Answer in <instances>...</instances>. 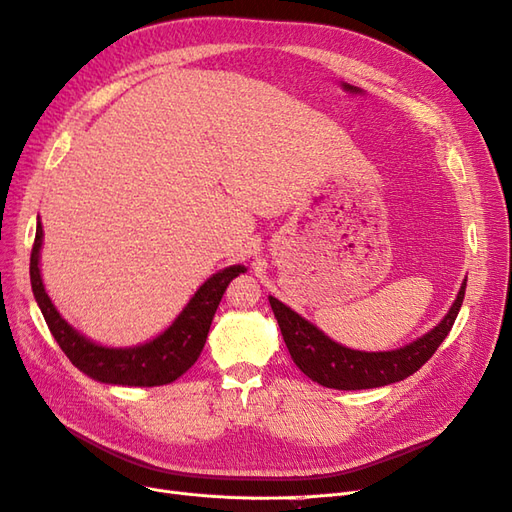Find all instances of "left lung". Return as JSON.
<instances>
[{"label":"left lung","mask_w":512,"mask_h":512,"mask_svg":"<svg viewBox=\"0 0 512 512\" xmlns=\"http://www.w3.org/2000/svg\"><path fill=\"white\" fill-rule=\"evenodd\" d=\"M466 282L461 284L453 307L448 309V314L436 329H431L404 348L389 352H363L346 348L333 342L331 337L324 335L312 322L301 318L282 301L269 297V303L277 324H280L294 365L307 378L327 386V389L361 391L404 380L431 359L433 352L444 342L448 331L453 329L459 307L463 303V294H466Z\"/></svg>","instance_id":"left-lung-1"}]
</instances>
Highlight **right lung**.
Segmentation results:
<instances>
[{"label": "right lung", "mask_w": 512, "mask_h": 512, "mask_svg": "<svg viewBox=\"0 0 512 512\" xmlns=\"http://www.w3.org/2000/svg\"><path fill=\"white\" fill-rule=\"evenodd\" d=\"M40 247L42 224L38 218L32 258H29V277H32V290L40 312L59 348L64 350L72 365L79 367L89 378L121 386H162L183 376L205 348L211 320L224 297V290L232 277L247 271L243 265H232L213 273L196 290L175 322L151 342L134 348H106L91 342L59 316L40 277Z\"/></svg>", "instance_id": "obj_1"}]
</instances>
